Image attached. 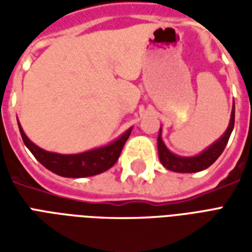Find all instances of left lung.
Returning <instances> with one entry per match:
<instances>
[{"label":"left lung","mask_w":252,"mask_h":252,"mask_svg":"<svg viewBox=\"0 0 252 252\" xmlns=\"http://www.w3.org/2000/svg\"><path fill=\"white\" fill-rule=\"evenodd\" d=\"M233 126H235V104L231 112V120L228 124L227 131L224 132V135L217 142L213 143L211 147H208L205 151H202L195 157H178L171 153L169 148L164 146L162 140V129H160L158 135L159 160L166 169L170 171H175V173H197V171L208 169L212 163L216 162V159L224 151L229 140V136L232 133Z\"/></svg>","instance_id":"1"}]
</instances>
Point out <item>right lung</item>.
I'll list each match as a JSON object with an SVG mask.
<instances>
[{"mask_svg":"<svg viewBox=\"0 0 252 252\" xmlns=\"http://www.w3.org/2000/svg\"><path fill=\"white\" fill-rule=\"evenodd\" d=\"M19 129L23 137V142L28 147L31 153L33 154L39 162H40L46 169L52 173L67 177V178H83V177H92L104 173L109 170L113 164L117 162L120 157L121 150L131 135L132 128L124 132L119 139L112 142L104 147L94 148L90 151L81 154H71V155H64V154L48 153L43 148L37 147L35 143H32L27 137L23 131V128L19 123Z\"/></svg>","mask_w":252,"mask_h":252,"instance_id":"obj_1","label":"right lung"}]
</instances>
